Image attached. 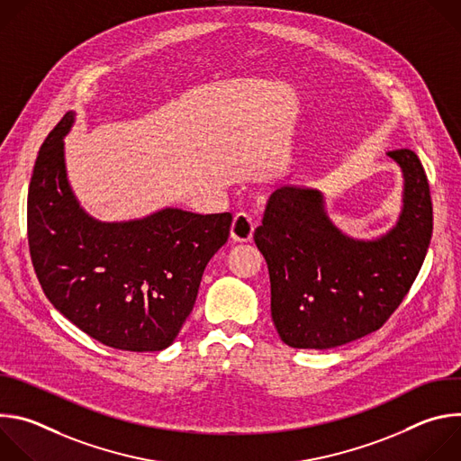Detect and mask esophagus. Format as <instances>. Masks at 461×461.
<instances>
[{
  "label": "esophagus",
  "mask_w": 461,
  "mask_h": 461,
  "mask_svg": "<svg viewBox=\"0 0 461 461\" xmlns=\"http://www.w3.org/2000/svg\"><path fill=\"white\" fill-rule=\"evenodd\" d=\"M255 222L248 213H237L231 224V239L235 242H249L253 237Z\"/></svg>",
  "instance_id": "obj_1"
}]
</instances>
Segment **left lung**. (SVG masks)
Returning <instances> with one entry per match:
<instances>
[{"label":"left lung","mask_w":461,"mask_h":461,"mask_svg":"<svg viewBox=\"0 0 461 461\" xmlns=\"http://www.w3.org/2000/svg\"><path fill=\"white\" fill-rule=\"evenodd\" d=\"M405 178L398 224L374 240L345 235L312 187L272 193L255 244L272 285V319L292 348H334L372 334L396 312L432 235L427 173L411 149L386 153Z\"/></svg>","instance_id":"obj_1"}]
</instances>
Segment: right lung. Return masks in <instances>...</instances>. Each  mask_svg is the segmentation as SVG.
<instances>
[{
	"label": "right lung",
	"mask_w": 461,
	"mask_h": 461,
	"mask_svg": "<svg viewBox=\"0 0 461 461\" xmlns=\"http://www.w3.org/2000/svg\"><path fill=\"white\" fill-rule=\"evenodd\" d=\"M65 114L40 148L29 185L32 267L52 306L93 339L129 352L167 348L193 310L210 258L228 242L231 213L166 208L146 219L100 222L68 182Z\"/></svg>",
	"instance_id": "obj_1"
}]
</instances>
